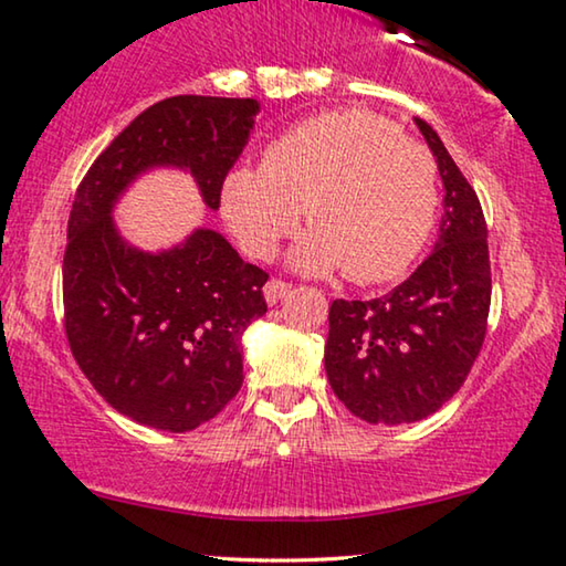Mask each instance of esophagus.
Instances as JSON below:
<instances>
[{
    "label": "esophagus",
    "instance_id": "esophagus-1",
    "mask_svg": "<svg viewBox=\"0 0 566 566\" xmlns=\"http://www.w3.org/2000/svg\"><path fill=\"white\" fill-rule=\"evenodd\" d=\"M286 292H290V284L282 280H269L264 286V297L269 305H276V302H280Z\"/></svg>",
    "mask_w": 566,
    "mask_h": 566
}]
</instances>
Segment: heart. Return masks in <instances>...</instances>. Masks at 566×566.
<instances>
[{"mask_svg":"<svg viewBox=\"0 0 566 566\" xmlns=\"http://www.w3.org/2000/svg\"><path fill=\"white\" fill-rule=\"evenodd\" d=\"M292 251L310 274L344 269L356 284L400 276L426 249L439 214V171L420 143L366 109L323 113L266 148L261 166H235L220 212L251 256L269 259L297 228Z\"/></svg>","mask_w":566,"mask_h":566,"instance_id":"heart-1","label":"heart"}]
</instances>
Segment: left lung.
I'll use <instances>...</instances> for the list:
<instances>
[{
    "label": "left lung",
    "instance_id": "8db88e82",
    "mask_svg": "<svg viewBox=\"0 0 566 566\" xmlns=\"http://www.w3.org/2000/svg\"><path fill=\"white\" fill-rule=\"evenodd\" d=\"M443 179L431 256L377 300H336L325 344L333 392L366 423H416L451 400L480 354L490 315L488 226L474 189L416 117Z\"/></svg>",
    "mask_w": 566,
    "mask_h": 566
}]
</instances>
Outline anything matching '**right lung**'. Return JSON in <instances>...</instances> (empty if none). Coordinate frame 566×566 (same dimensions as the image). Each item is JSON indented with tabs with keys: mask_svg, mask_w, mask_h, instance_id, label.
Segmentation results:
<instances>
[{
	"mask_svg": "<svg viewBox=\"0 0 566 566\" xmlns=\"http://www.w3.org/2000/svg\"><path fill=\"white\" fill-rule=\"evenodd\" d=\"M256 99L179 94L150 105L86 171L69 214L63 315L78 369L135 423L185 433L243 385V331L266 313L269 274L220 233L197 228L166 251L125 241L113 210L150 169H185L205 205L241 156Z\"/></svg>",
	"mask_w": 566,
	"mask_h": 566,
	"instance_id": "obj_1",
	"label": "right lung"
}]
</instances>
